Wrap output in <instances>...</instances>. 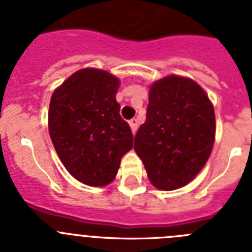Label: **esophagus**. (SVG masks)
Returning <instances> with one entry per match:
<instances>
[{
  "label": "esophagus",
  "mask_w": 252,
  "mask_h": 252,
  "mask_svg": "<svg viewBox=\"0 0 252 252\" xmlns=\"http://www.w3.org/2000/svg\"><path fill=\"white\" fill-rule=\"evenodd\" d=\"M129 126H130V129H132L133 134H135L137 129H138V120H137V119L129 120Z\"/></svg>",
  "instance_id": "esophagus-1"
}]
</instances>
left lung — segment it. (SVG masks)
I'll use <instances>...</instances> for the list:
<instances>
[{
	"label": "left lung",
	"mask_w": 252,
	"mask_h": 252,
	"mask_svg": "<svg viewBox=\"0 0 252 252\" xmlns=\"http://www.w3.org/2000/svg\"><path fill=\"white\" fill-rule=\"evenodd\" d=\"M216 138V115L207 93L194 80L170 74L148 93L146 123L134 151L158 190L185 187L207 163Z\"/></svg>",
	"instance_id": "8db88e82"
}]
</instances>
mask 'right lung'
Wrapping results in <instances>:
<instances>
[{
	"mask_svg": "<svg viewBox=\"0 0 252 252\" xmlns=\"http://www.w3.org/2000/svg\"><path fill=\"white\" fill-rule=\"evenodd\" d=\"M120 80L108 71L82 68L54 90L48 128L67 171L89 187L115 179L122 157L133 148V134L120 117Z\"/></svg>",
	"mask_w": 252,
	"mask_h": 252,
	"instance_id": "add662e5",
	"label": "right lung"
}]
</instances>
